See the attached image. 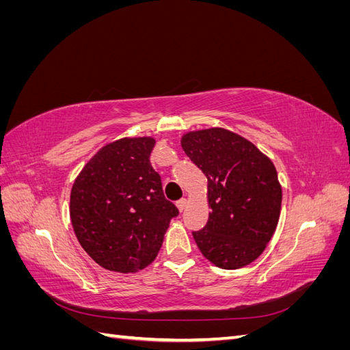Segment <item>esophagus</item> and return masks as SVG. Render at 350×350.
<instances>
[{
    "label": "esophagus",
    "instance_id": "esophagus-1",
    "mask_svg": "<svg viewBox=\"0 0 350 350\" xmlns=\"http://www.w3.org/2000/svg\"><path fill=\"white\" fill-rule=\"evenodd\" d=\"M187 203H188L187 198H181V200L176 201V207L179 208V211H183L187 207Z\"/></svg>",
    "mask_w": 350,
    "mask_h": 350
}]
</instances>
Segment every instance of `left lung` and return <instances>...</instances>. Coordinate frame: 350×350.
I'll return each instance as SVG.
<instances>
[{"mask_svg":"<svg viewBox=\"0 0 350 350\" xmlns=\"http://www.w3.org/2000/svg\"><path fill=\"white\" fill-rule=\"evenodd\" d=\"M181 144L207 178L211 213L206 226L193 232L200 251L220 269L247 266L266 250L278 226L276 167L251 142L224 129L188 133Z\"/></svg>","mask_w":350,"mask_h":350,"instance_id":"1","label":"left lung"}]
</instances>
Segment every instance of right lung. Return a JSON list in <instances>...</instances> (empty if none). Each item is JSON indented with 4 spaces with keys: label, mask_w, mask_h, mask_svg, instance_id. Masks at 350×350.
<instances>
[{
    "label": "right lung",
    "mask_w": 350,
    "mask_h": 350,
    "mask_svg": "<svg viewBox=\"0 0 350 350\" xmlns=\"http://www.w3.org/2000/svg\"><path fill=\"white\" fill-rule=\"evenodd\" d=\"M150 137L116 140L74 181L70 216L83 250L107 270L134 273L156 258L169 221L179 215L150 165Z\"/></svg>",
    "instance_id": "obj_1"
}]
</instances>
